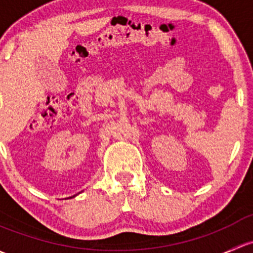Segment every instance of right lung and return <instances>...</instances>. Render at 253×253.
Here are the masks:
<instances>
[{
	"mask_svg": "<svg viewBox=\"0 0 253 253\" xmlns=\"http://www.w3.org/2000/svg\"><path fill=\"white\" fill-rule=\"evenodd\" d=\"M75 196H76V195H74V196H73V198H75Z\"/></svg>",
	"mask_w": 253,
	"mask_h": 253,
	"instance_id": "right-lung-1",
	"label": "right lung"
}]
</instances>
